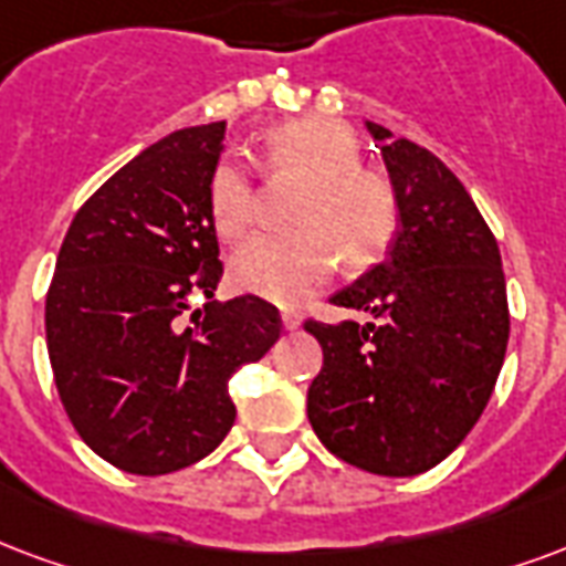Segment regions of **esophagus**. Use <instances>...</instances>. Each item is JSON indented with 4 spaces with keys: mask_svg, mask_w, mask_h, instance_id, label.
I'll list each match as a JSON object with an SVG mask.
<instances>
[{
    "mask_svg": "<svg viewBox=\"0 0 566 566\" xmlns=\"http://www.w3.org/2000/svg\"><path fill=\"white\" fill-rule=\"evenodd\" d=\"M282 326L287 333H294V329L303 326V315H300V312H282Z\"/></svg>",
    "mask_w": 566,
    "mask_h": 566,
    "instance_id": "obj_1",
    "label": "esophagus"
}]
</instances>
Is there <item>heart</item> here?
Returning <instances> with one entry per match:
<instances>
[{"instance_id":"heart-1","label":"heart","mask_w":566,"mask_h":566,"mask_svg":"<svg viewBox=\"0 0 566 566\" xmlns=\"http://www.w3.org/2000/svg\"><path fill=\"white\" fill-rule=\"evenodd\" d=\"M350 128L321 116L275 125L263 134L258 167L266 177L308 179L296 207V233H258L237 249L230 279L251 296L294 305L324 287L338 261L347 270L378 263L399 233L396 188L366 170ZM209 219L224 240H240L254 221V182L237 158L216 165L207 188Z\"/></svg>"}]
</instances>
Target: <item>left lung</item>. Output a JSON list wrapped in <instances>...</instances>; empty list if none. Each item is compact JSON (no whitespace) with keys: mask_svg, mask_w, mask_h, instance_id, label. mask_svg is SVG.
I'll return each instance as SVG.
<instances>
[{"mask_svg":"<svg viewBox=\"0 0 566 566\" xmlns=\"http://www.w3.org/2000/svg\"><path fill=\"white\" fill-rule=\"evenodd\" d=\"M399 198L387 258L333 296L375 321L321 324L308 422L342 462L380 476L429 471L474 429L504 366L501 251L480 209L429 149L366 123Z\"/></svg>","mask_w":566,"mask_h":566,"instance_id":"1","label":"left lung"}]
</instances>
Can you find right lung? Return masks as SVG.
Here are the masks:
<instances>
[{"label": "right lung", "instance_id": "add662e5", "mask_svg": "<svg viewBox=\"0 0 566 566\" xmlns=\"http://www.w3.org/2000/svg\"><path fill=\"white\" fill-rule=\"evenodd\" d=\"M221 140L224 123H209L144 149L77 209L56 258L44 326L62 408L128 474L212 453L237 420L228 380L282 336L261 296L212 300L221 261L207 188ZM191 293L210 303L192 313Z\"/></svg>", "mask_w": 566, "mask_h": 566}]
</instances>
